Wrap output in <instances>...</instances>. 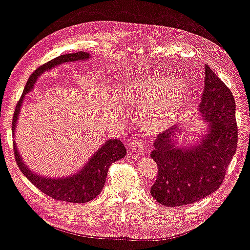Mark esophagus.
Returning a JSON list of instances; mask_svg holds the SVG:
<instances>
[{
    "label": "esophagus",
    "mask_w": 250,
    "mask_h": 250,
    "mask_svg": "<svg viewBox=\"0 0 250 250\" xmlns=\"http://www.w3.org/2000/svg\"><path fill=\"white\" fill-rule=\"evenodd\" d=\"M144 144L141 141H138V139H136V141H134L131 143L130 145V148L131 151L134 153H137V154H143L144 153Z\"/></svg>",
    "instance_id": "obj_1"
}]
</instances>
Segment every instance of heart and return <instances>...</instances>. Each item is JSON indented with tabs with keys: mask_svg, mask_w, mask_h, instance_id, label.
Segmentation results:
<instances>
[{
	"mask_svg": "<svg viewBox=\"0 0 250 250\" xmlns=\"http://www.w3.org/2000/svg\"><path fill=\"white\" fill-rule=\"evenodd\" d=\"M118 97L122 103L138 109L146 131L160 134L170 127L185 107L188 88L179 78L137 74L123 81Z\"/></svg>",
	"mask_w": 250,
	"mask_h": 250,
	"instance_id": "b5f03b06",
	"label": "heart"
}]
</instances>
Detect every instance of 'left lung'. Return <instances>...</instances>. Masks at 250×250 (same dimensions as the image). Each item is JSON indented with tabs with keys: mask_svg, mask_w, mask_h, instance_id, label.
<instances>
[{
	"mask_svg": "<svg viewBox=\"0 0 250 250\" xmlns=\"http://www.w3.org/2000/svg\"><path fill=\"white\" fill-rule=\"evenodd\" d=\"M205 74L199 115L208 123L207 130L193 144L184 145L178 144L181 128L168 129L156 137L151 153L158 165L151 194L166 207L191 205L218 189L237 151L233 95L207 65Z\"/></svg>",
	"mask_w": 250,
	"mask_h": 250,
	"instance_id": "8db88e82",
	"label": "left lung"
}]
</instances>
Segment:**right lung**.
Segmentation results:
<instances>
[{
	"mask_svg": "<svg viewBox=\"0 0 250 250\" xmlns=\"http://www.w3.org/2000/svg\"><path fill=\"white\" fill-rule=\"evenodd\" d=\"M89 58H90V55L84 51L59 56V57L48 62L46 64L40 66L29 76L27 84H26L24 89V94H22L21 101L18 102L15 109V115H13L12 120L13 137H15L17 121H18L19 113H21L25 95L28 94L34 88L36 80L40 78V75H42L46 71L52 69L55 66L76 61H88ZM13 147H15L17 165H18L22 174L28 178V181L32 182V184H34L39 189H41V192L44 193L48 197L55 199V200L73 202V204H83V202H88L97 197L99 193L102 192L103 188H104L109 166L113 162L121 160L123 156L127 154V149H125L120 139H107L92 154L91 158L88 160V162L83 166V168L80 169V171L69 175L67 177L53 178L44 177V176H41L32 171L25 165V162L22 161V158L19 154L15 142H13Z\"/></svg>",
	"mask_w": 250,
	"mask_h": 250,
	"instance_id": "obj_1",
	"label": "right lung"
}]
</instances>
